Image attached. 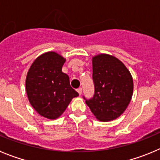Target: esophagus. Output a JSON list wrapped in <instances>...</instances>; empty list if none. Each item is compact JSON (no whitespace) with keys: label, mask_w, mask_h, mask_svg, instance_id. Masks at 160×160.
Listing matches in <instances>:
<instances>
[{"label":"esophagus","mask_w":160,"mask_h":160,"mask_svg":"<svg viewBox=\"0 0 160 160\" xmlns=\"http://www.w3.org/2000/svg\"><path fill=\"white\" fill-rule=\"evenodd\" d=\"M77 91H78V92L79 95H81L82 93V88H78L77 90Z\"/></svg>","instance_id":"obj_1"}]
</instances>
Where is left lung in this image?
<instances>
[{
	"label": "left lung",
	"instance_id": "obj_1",
	"mask_svg": "<svg viewBox=\"0 0 160 160\" xmlns=\"http://www.w3.org/2000/svg\"><path fill=\"white\" fill-rule=\"evenodd\" d=\"M94 97L86 99L95 118L108 122L118 117L129 105L133 94V78L117 58L101 53L92 58Z\"/></svg>",
	"mask_w": 160,
	"mask_h": 160
}]
</instances>
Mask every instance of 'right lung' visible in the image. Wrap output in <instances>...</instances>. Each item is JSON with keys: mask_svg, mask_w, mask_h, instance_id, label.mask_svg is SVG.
Listing matches in <instances>:
<instances>
[{"mask_svg": "<svg viewBox=\"0 0 160 160\" xmlns=\"http://www.w3.org/2000/svg\"><path fill=\"white\" fill-rule=\"evenodd\" d=\"M66 58L56 52H46L32 63L26 76L25 88L32 108L49 119H56L66 111L72 98L78 96L62 71Z\"/></svg>", "mask_w": 160, "mask_h": 160, "instance_id": "right-lung-1", "label": "right lung"}]
</instances>
